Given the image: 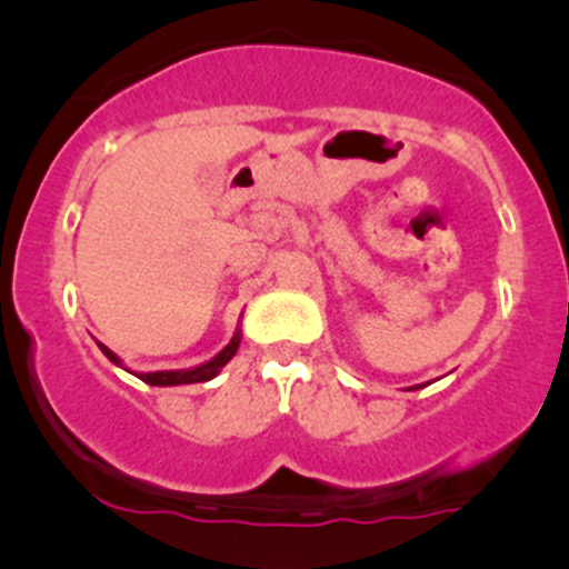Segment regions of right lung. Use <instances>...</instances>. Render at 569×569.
Masks as SVG:
<instances>
[{"label":"right lung","instance_id":"add662e5","mask_svg":"<svg viewBox=\"0 0 569 569\" xmlns=\"http://www.w3.org/2000/svg\"><path fill=\"white\" fill-rule=\"evenodd\" d=\"M239 343H242V327H237V332H233L231 341H228L226 347H222L220 352H217L211 360H206V363L192 366V369H170V371H131L129 366H126L123 360H120L118 355L112 352V349L104 347V343H99V349L107 355L109 360H112L114 366H120V369H126V371H129V375L140 377V380L148 382V386L168 388V386H192V382H209V380H214V377L222 371V366H226L228 360H231L233 355H237Z\"/></svg>","mask_w":569,"mask_h":569}]
</instances>
